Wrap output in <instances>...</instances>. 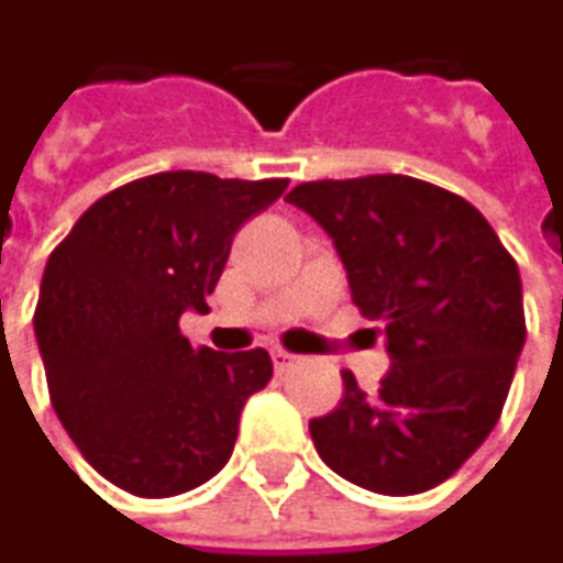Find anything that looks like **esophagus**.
Wrapping results in <instances>:
<instances>
[{"label": "esophagus", "mask_w": 563, "mask_h": 563, "mask_svg": "<svg viewBox=\"0 0 563 563\" xmlns=\"http://www.w3.org/2000/svg\"><path fill=\"white\" fill-rule=\"evenodd\" d=\"M269 360H273V369H276V373H290V369L300 363V356H294V353H287V350H279V346L269 350Z\"/></svg>", "instance_id": "esophagus-1"}]
</instances>
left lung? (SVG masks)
<instances>
[{
    "label": "left lung",
    "mask_w": 563,
    "mask_h": 563,
    "mask_svg": "<svg viewBox=\"0 0 563 563\" xmlns=\"http://www.w3.org/2000/svg\"><path fill=\"white\" fill-rule=\"evenodd\" d=\"M333 240L353 303L386 323L389 373L310 422L320 459L379 495L455 475L495 429L525 346L521 276L459 194L406 174L310 180L287 194Z\"/></svg>",
    "instance_id": "8db88e82"
}]
</instances>
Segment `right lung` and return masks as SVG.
<instances>
[{
  "label": "right lung",
  "instance_id": "add662e5",
  "mask_svg": "<svg viewBox=\"0 0 563 563\" xmlns=\"http://www.w3.org/2000/svg\"><path fill=\"white\" fill-rule=\"evenodd\" d=\"M287 180L164 170L95 200L52 250L35 340L52 406L88 465L141 498L213 478L236 442L266 350H194L184 313H207L233 233Z\"/></svg>",
  "mask_w": 563,
  "mask_h": 563
}]
</instances>
